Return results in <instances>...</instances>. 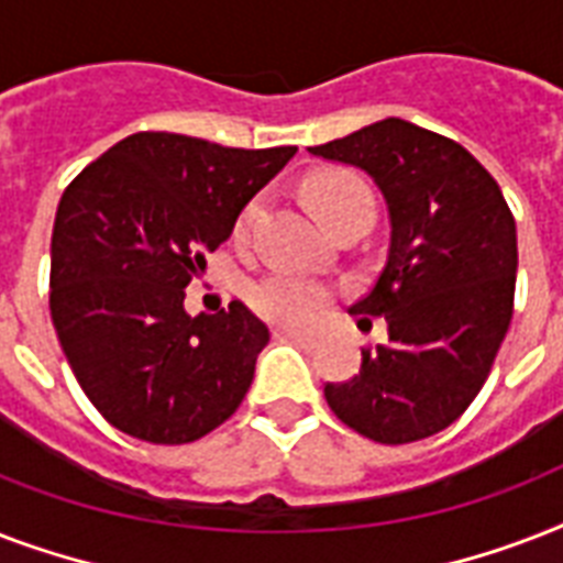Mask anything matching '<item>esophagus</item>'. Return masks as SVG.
Returning a JSON list of instances; mask_svg holds the SVG:
<instances>
[{"label":"esophagus","mask_w":563,"mask_h":563,"mask_svg":"<svg viewBox=\"0 0 563 563\" xmlns=\"http://www.w3.org/2000/svg\"><path fill=\"white\" fill-rule=\"evenodd\" d=\"M274 339H286V342H298L303 347H316L318 335L307 330H295V327H274Z\"/></svg>","instance_id":"esophagus-1"}]
</instances>
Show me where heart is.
I'll return each instance as SVG.
<instances>
[{
	"mask_svg": "<svg viewBox=\"0 0 563 563\" xmlns=\"http://www.w3.org/2000/svg\"><path fill=\"white\" fill-rule=\"evenodd\" d=\"M307 201L321 224H330L344 212L360 210V207L374 210L371 189L365 187V180L351 175V172H330V175H318V178L309 180ZM256 212H260V201H251L242 210L236 221V236H245L251 230ZM247 298H251V307L268 321L309 327L316 318L324 316V309L333 300V289L312 274L277 268V272L265 274L263 280H256L247 291Z\"/></svg>",
	"mask_w": 563,
	"mask_h": 563,
	"instance_id": "heart-1",
	"label": "heart"
}]
</instances>
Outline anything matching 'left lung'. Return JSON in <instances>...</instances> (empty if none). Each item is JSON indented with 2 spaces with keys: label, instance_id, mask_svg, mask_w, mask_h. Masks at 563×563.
<instances>
[{
  "label": "left lung",
  "instance_id": "left-lung-1",
  "mask_svg": "<svg viewBox=\"0 0 563 563\" xmlns=\"http://www.w3.org/2000/svg\"><path fill=\"white\" fill-rule=\"evenodd\" d=\"M309 154L365 172L391 224L383 272L351 307L360 330L383 318L388 342L362 351L353 379L327 383V402L379 444L435 435L479 394L511 324L515 216L467 148L406 119H383Z\"/></svg>",
  "mask_w": 563,
  "mask_h": 563
}]
</instances>
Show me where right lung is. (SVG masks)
<instances>
[{
  "mask_svg": "<svg viewBox=\"0 0 563 563\" xmlns=\"http://www.w3.org/2000/svg\"><path fill=\"white\" fill-rule=\"evenodd\" d=\"M295 152L143 131L66 187L52 230V324L119 432L189 444L239 409L268 327L242 300L192 318L184 289Z\"/></svg>",
  "mask_w": 563,
  "mask_h": 563,
  "instance_id": "obj_1",
  "label": "right lung"
}]
</instances>
